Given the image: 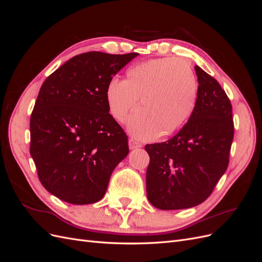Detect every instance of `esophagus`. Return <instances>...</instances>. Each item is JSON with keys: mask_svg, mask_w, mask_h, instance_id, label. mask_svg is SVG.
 <instances>
[{"mask_svg": "<svg viewBox=\"0 0 262 262\" xmlns=\"http://www.w3.org/2000/svg\"><path fill=\"white\" fill-rule=\"evenodd\" d=\"M129 147H130V149H136V148L142 147V144L140 143V142H138L137 140H134V139L131 138L129 140Z\"/></svg>", "mask_w": 262, "mask_h": 262, "instance_id": "1", "label": "esophagus"}]
</instances>
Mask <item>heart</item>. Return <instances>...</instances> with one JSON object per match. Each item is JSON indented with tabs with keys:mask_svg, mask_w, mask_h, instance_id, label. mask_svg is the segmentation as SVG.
Returning <instances> with one entry per match:
<instances>
[{
	"mask_svg": "<svg viewBox=\"0 0 262 262\" xmlns=\"http://www.w3.org/2000/svg\"><path fill=\"white\" fill-rule=\"evenodd\" d=\"M198 81L184 59H153L126 70L123 81H110L106 89L109 113L116 121L129 122V131L139 139L169 136L185 124L196 100Z\"/></svg>",
	"mask_w": 262,
	"mask_h": 262,
	"instance_id": "b5f03b06",
	"label": "heart"
}]
</instances>
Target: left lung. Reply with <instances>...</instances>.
Wrapping results in <instances>:
<instances>
[{
  "label": "left lung",
  "instance_id": "1",
  "mask_svg": "<svg viewBox=\"0 0 262 262\" xmlns=\"http://www.w3.org/2000/svg\"><path fill=\"white\" fill-rule=\"evenodd\" d=\"M193 112L168 141L146 144L147 199L161 210L195 207L210 196L224 175L234 139L232 104L215 78L195 66Z\"/></svg>",
  "mask_w": 262,
  "mask_h": 262
}]
</instances>
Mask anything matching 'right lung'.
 <instances>
[{"instance_id":"1","label":"right lung","mask_w":262,"mask_h":262,"mask_svg":"<svg viewBox=\"0 0 262 262\" xmlns=\"http://www.w3.org/2000/svg\"><path fill=\"white\" fill-rule=\"evenodd\" d=\"M138 54H77L40 87L30 117V155L41 185L59 199L99 201L128 155V137L109 114L106 89Z\"/></svg>"}]
</instances>
